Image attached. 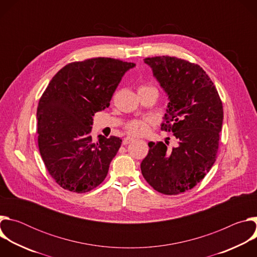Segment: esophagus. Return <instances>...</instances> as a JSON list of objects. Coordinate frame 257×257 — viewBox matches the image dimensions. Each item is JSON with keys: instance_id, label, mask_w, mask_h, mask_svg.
Returning a JSON list of instances; mask_svg holds the SVG:
<instances>
[{"instance_id": "1", "label": "esophagus", "mask_w": 257, "mask_h": 257, "mask_svg": "<svg viewBox=\"0 0 257 257\" xmlns=\"http://www.w3.org/2000/svg\"><path fill=\"white\" fill-rule=\"evenodd\" d=\"M133 140H134V138H133V137L127 136V137H125V138L123 139V144H124V145H127V144H129L130 142H132Z\"/></svg>"}]
</instances>
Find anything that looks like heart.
I'll return each mask as SVG.
<instances>
[{"label":"heart","mask_w":257,"mask_h":257,"mask_svg":"<svg viewBox=\"0 0 257 257\" xmlns=\"http://www.w3.org/2000/svg\"><path fill=\"white\" fill-rule=\"evenodd\" d=\"M146 88H156L154 86H146L142 85L139 87L138 90L140 89H146ZM154 121L150 118H143V119H134L129 121L125 125V130L129 135L132 136H141L144 135L149 132L151 126L153 125Z\"/></svg>","instance_id":"heart-1"}]
</instances>
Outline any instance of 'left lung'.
Wrapping results in <instances>:
<instances>
[{"instance_id": "8db88e82", "label": "left lung", "mask_w": 257, "mask_h": 257, "mask_svg": "<svg viewBox=\"0 0 257 257\" xmlns=\"http://www.w3.org/2000/svg\"><path fill=\"white\" fill-rule=\"evenodd\" d=\"M144 63L169 97L161 129L173 132L178 145L168 150V141L150 142L141 173L155 190L177 195L197 185L214 164L223 103L199 65L170 56L145 58Z\"/></svg>"}]
</instances>
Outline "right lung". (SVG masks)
<instances>
[{
    "label": "right lung",
    "instance_id": "1",
    "mask_svg": "<svg viewBox=\"0 0 257 257\" xmlns=\"http://www.w3.org/2000/svg\"><path fill=\"white\" fill-rule=\"evenodd\" d=\"M134 63L92 58L69 63L52 78L38 106V142L52 178L71 192L85 193L104 180L122 140L90 136L92 117L109 105Z\"/></svg>",
    "mask_w": 257,
    "mask_h": 257
}]
</instances>
